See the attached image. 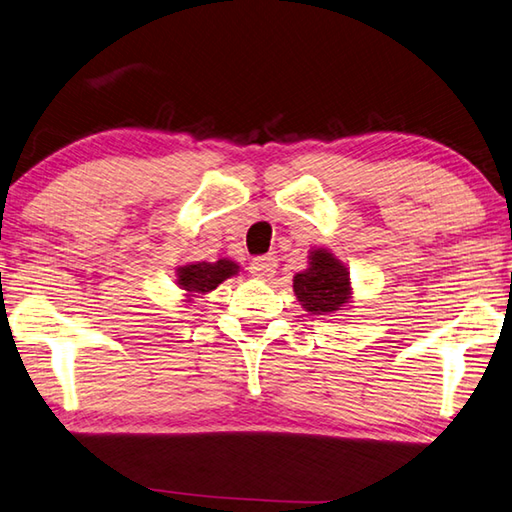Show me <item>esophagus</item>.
Returning <instances> with one entry per match:
<instances>
[{
    "instance_id": "esophagus-1",
    "label": "esophagus",
    "mask_w": 512,
    "mask_h": 512,
    "mask_svg": "<svg viewBox=\"0 0 512 512\" xmlns=\"http://www.w3.org/2000/svg\"><path fill=\"white\" fill-rule=\"evenodd\" d=\"M250 275L257 277V279H270L275 275L277 270V259L275 255H264V257H257L250 262Z\"/></svg>"
}]
</instances>
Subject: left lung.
Returning a JSON list of instances; mask_svg holds the SVG:
<instances>
[{
	"mask_svg": "<svg viewBox=\"0 0 512 512\" xmlns=\"http://www.w3.org/2000/svg\"><path fill=\"white\" fill-rule=\"evenodd\" d=\"M293 290L310 315H333L353 299L348 268L326 248L308 253V268L293 277Z\"/></svg>",
	"mask_w": 512,
	"mask_h": 512,
	"instance_id": "left-lung-1",
	"label": "left lung"
}]
</instances>
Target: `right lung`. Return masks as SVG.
<instances>
[{
	"label": "right lung",
	"instance_id": "right-lung-1",
	"mask_svg": "<svg viewBox=\"0 0 512 512\" xmlns=\"http://www.w3.org/2000/svg\"><path fill=\"white\" fill-rule=\"evenodd\" d=\"M239 273V266L233 259H217V262H193L175 268L177 286L186 290V302L208 295L215 290L224 279Z\"/></svg>",
	"mask_w": 512,
	"mask_h": 512
}]
</instances>
